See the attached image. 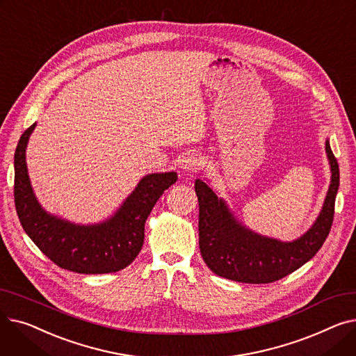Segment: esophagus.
I'll list each match as a JSON object with an SVG mask.
<instances>
[{
	"instance_id": "1",
	"label": "esophagus",
	"mask_w": 356,
	"mask_h": 356,
	"mask_svg": "<svg viewBox=\"0 0 356 356\" xmlns=\"http://www.w3.org/2000/svg\"><path fill=\"white\" fill-rule=\"evenodd\" d=\"M200 165H202V159L195 153L184 154L180 160V168L183 172H188V173L197 172Z\"/></svg>"
}]
</instances>
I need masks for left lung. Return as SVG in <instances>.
<instances>
[{
	"label": "left lung",
	"instance_id": "1",
	"mask_svg": "<svg viewBox=\"0 0 356 356\" xmlns=\"http://www.w3.org/2000/svg\"><path fill=\"white\" fill-rule=\"evenodd\" d=\"M326 153L332 177L323 208L312 228L291 242L248 229L207 183L200 179L195 181L199 200V248L203 261L216 275L239 283H273L305 266L322 248L332 228L339 189V165L329 140Z\"/></svg>",
	"mask_w": 356,
	"mask_h": 356
}]
</instances>
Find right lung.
<instances>
[{"instance_id":"1","label":"right lung","mask_w":356,"mask_h":356,"mask_svg":"<svg viewBox=\"0 0 356 356\" xmlns=\"http://www.w3.org/2000/svg\"><path fill=\"white\" fill-rule=\"evenodd\" d=\"M34 127L24 131L14 154V202L26 234L60 268L79 274L125 268L141 251L149 212L164 191L176 183L177 173L144 176L114 216L95 225H76L47 213L34 196L26 164V148Z\"/></svg>"}]
</instances>
